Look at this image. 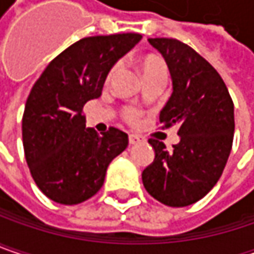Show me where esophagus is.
Masks as SVG:
<instances>
[{"mask_svg": "<svg viewBox=\"0 0 254 254\" xmlns=\"http://www.w3.org/2000/svg\"><path fill=\"white\" fill-rule=\"evenodd\" d=\"M140 140H142V138H140L139 135H136V133H130V135H129V143H130V145H136Z\"/></svg>", "mask_w": 254, "mask_h": 254, "instance_id": "obj_1", "label": "esophagus"}]
</instances>
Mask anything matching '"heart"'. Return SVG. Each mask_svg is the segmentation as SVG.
Here are the masks:
<instances>
[{
  "label": "heart",
  "mask_w": 254,
  "mask_h": 254,
  "mask_svg": "<svg viewBox=\"0 0 254 254\" xmlns=\"http://www.w3.org/2000/svg\"><path fill=\"white\" fill-rule=\"evenodd\" d=\"M139 71L142 73L143 79H150V78H162L166 81L168 78V66L166 64L160 60L159 57H155V55H145L142 58H139L138 61ZM118 71V65H115L109 73H108V78L111 79ZM125 118L129 122H133L136 118H138V112L132 108H127L125 109Z\"/></svg>",
  "instance_id": "b5f03b06"
}]
</instances>
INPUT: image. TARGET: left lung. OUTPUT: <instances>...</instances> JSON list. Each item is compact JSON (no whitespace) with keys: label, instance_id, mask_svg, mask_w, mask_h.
I'll return each instance as SVG.
<instances>
[{"label":"left lung","instance_id":"obj_1","mask_svg":"<svg viewBox=\"0 0 254 254\" xmlns=\"http://www.w3.org/2000/svg\"><path fill=\"white\" fill-rule=\"evenodd\" d=\"M148 41L162 54L173 86L159 122L178 125L181 140L168 150L149 139L155 159L142 182L160 203L183 207L200 200L222 176L233 143L235 106L222 76L189 45L173 38Z\"/></svg>","mask_w":254,"mask_h":254}]
</instances>
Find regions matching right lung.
Here are the masks:
<instances>
[{"label":"right lung","instance_id":"1","mask_svg":"<svg viewBox=\"0 0 254 254\" xmlns=\"http://www.w3.org/2000/svg\"><path fill=\"white\" fill-rule=\"evenodd\" d=\"M140 34L79 39L54 58L34 83L22 116V143L41 192L61 204H78L98 192L109 163L127 146L125 132L98 135L85 127L83 105L102 94L106 76Z\"/></svg>","mask_w":254,"mask_h":254}]
</instances>
